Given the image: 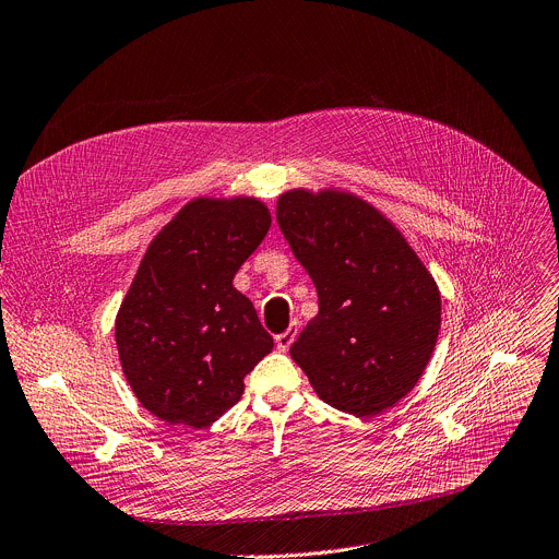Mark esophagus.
I'll return each instance as SVG.
<instances>
[{
    "label": "esophagus",
    "instance_id": "obj_1",
    "mask_svg": "<svg viewBox=\"0 0 559 559\" xmlns=\"http://www.w3.org/2000/svg\"><path fill=\"white\" fill-rule=\"evenodd\" d=\"M296 334H298V323L294 321V323H292L283 334H278V336H276V347H278L281 352H287V349H289V345L294 343Z\"/></svg>",
    "mask_w": 559,
    "mask_h": 559
}]
</instances>
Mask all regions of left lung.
<instances>
[{"label":"left lung","mask_w":559,"mask_h":559,"mask_svg":"<svg viewBox=\"0 0 559 559\" xmlns=\"http://www.w3.org/2000/svg\"><path fill=\"white\" fill-rule=\"evenodd\" d=\"M276 221L319 294V314L289 354L336 411L374 417L424 374L441 294L403 234L349 191L289 189Z\"/></svg>","instance_id":"obj_1"}]
</instances>
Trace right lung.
<instances>
[{
    "label": "right lung",
    "mask_w": 559,
    "mask_h": 559,
    "mask_svg": "<svg viewBox=\"0 0 559 559\" xmlns=\"http://www.w3.org/2000/svg\"><path fill=\"white\" fill-rule=\"evenodd\" d=\"M270 225L259 198H193L146 247L116 317V343L151 415L171 426H212L272 352L274 338L234 287Z\"/></svg>",
    "instance_id": "obj_1"
}]
</instances>
